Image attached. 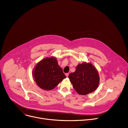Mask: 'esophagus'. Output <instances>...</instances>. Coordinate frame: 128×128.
Masks as SVG:
<instances>
[{"instance_id":"34e87169","label":"esophagus","mask_w":128,"mask_h":128,"mask_svg":"<svg viewBox=\"0 0 128 128\" xmlns=\"http://www.w3.org/2000/svg\"><path fill=\"white\" fill-rule=\"evenodd\" d=\"M65 75H66V76L67 77V76H68V75H69V74H68V73H67V74H65Z\"/></svg>"}]
</instances>
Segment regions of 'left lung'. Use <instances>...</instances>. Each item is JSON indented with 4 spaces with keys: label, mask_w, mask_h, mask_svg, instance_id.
Returning a JSON list of instances; mask_svg holds the SVG:
<instances>
[{
    "label": "left lung",
    "mask_w": 128,
    "mask_h": 128,
    "mask_svg": "<svg viewBox=\"0 0 128 128\" xmlns=\"http://www.w3.org/2000/svg\"><path fill=\"white\" fill-rule=\"evenodd\" d=\"M68 78L76 91L82 95L95 90L99 82L98 72L90 63H83L78 65L76 71L70 73Z\"/></svg>",
    "instance_id": "8db88e82"
}]
</instances>
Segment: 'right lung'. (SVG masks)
I'll return each instance as SVG.
<instances>
[{
    "mask_svg": "<svg viewBox=\"0 0 128 128\" xmlns=\"http://www.w3.org/2000/svg\"><path fill=\"white\" fill-rule=\"evenodd\" d=\"M38 86L42 90H52L66 76L55 58H47L37 64L33 72Z\"/></svg>",
    "mask_w": 128,
    "mask_h": 128,
    "instance_id": "obj_1",
    "label": "right lung"
}]
</instances>
